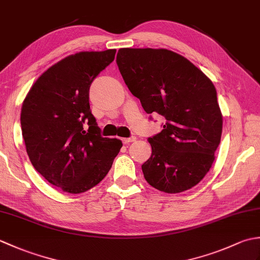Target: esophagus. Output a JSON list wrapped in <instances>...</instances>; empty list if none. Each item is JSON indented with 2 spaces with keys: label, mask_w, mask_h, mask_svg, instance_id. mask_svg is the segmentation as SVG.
Returning <instances> with one entry per match:
<instances>
[{
  "label": "esophagus",
  "mask_w": 260,
  "mask_h": 260,
  "mask_svg": "<svg viewBox=\"0 0 260 260\" xmlns=\"http://www.w3.org/2000/svg\"><path fill=\"white\" fill-rule=\"evenodd\" d=\"M121 141H123L124 144H129V143H132V142H135V141H136V137H135V136L126 137V139H123Z\"/></svg>",
  "instance_id": "obj_1"
}]
</instances>
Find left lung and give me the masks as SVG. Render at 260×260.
Listing matches in <instances>:
<instances>
[{"label": "left lung", "mask_w": 260, "mask_h": 260, "mask_svg": "<svg viewBox=\"0 0 260 260\" xmlns=\"http://www.w3.org/2000/svg\"><path fill=\"white\" fill-rule=\"evenodd\" d=\"M116 62L145 112L165 119L161 133L148 139L152 155L142 165L147 183L165 193L191 189L209 172L221 140L222 114L212 81L168 49L121 48Z\"/></svg>", "instance_id": "obj_1"}]
</instances>
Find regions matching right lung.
Segmentation results:
<instances>
[{
	"label": "right lung",
	"instance_id": "add662e5",
	"mask_svg": "<svg viewBox=\"0 0 260 260\" xmlns=\"http://www.w3.org/2000/svg\"><path fill=\"white\" fill-rule=\"evenodd\" d=\"M115 53L82 51L60 60L39 77L22 105V136L33 168L64 192L78 194L97 185L123 146L101 135L89 105L91 82Z\"/></svg>",
	"mask_w": 260,
	"mask_h": 260
}]
</instances>
